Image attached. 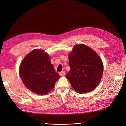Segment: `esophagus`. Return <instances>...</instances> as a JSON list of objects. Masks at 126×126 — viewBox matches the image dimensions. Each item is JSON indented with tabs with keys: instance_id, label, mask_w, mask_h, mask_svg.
I'll list each match as a JSON object with an SVG mask.
<instances>
[{
	"instance_id": "1",
	"label": "esophagus",
	"mask_w": 126,
	"mask_h": 126,
	"mask_svg": "<svg viewBox=\"0 0 126 126\" xmlns=\"http://www.w3.org/2000/svg\"><path fill=\"white\" fill-rule=\"evenodd\" d=\"M65 74H66V72L65 71H61V72H59V75L61 76H63Z\"/></svg>"
}]
</instances>
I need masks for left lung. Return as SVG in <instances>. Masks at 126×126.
Instances as JSON below:
<instances>
[{"instance_id":"1","label":"left lung","mask_w":126,"mask_h":126,"mask_svg":"<svg viewBox=\"0 0 126 126\" xmlns=\"http://www.w3.org/2000/svg\"><path fill=\"white\" fill-rule=\"evenodd\" d=\"M70 70L66 75L75 90L83 94L94 90L100 83L104 66L96 52L84 44L76 45L69 55Z\"/></svg>"}]
</instances>
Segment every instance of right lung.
Returning <instances> with one entry per match:
<instances>
[{
	"mask_svg": "<svg viewBox=\"0 0 126 126\" xmlns=\"http://www.w3.org/2000/svg\"><path fill=\"white\" fill-rule=\"evenodd\" d=\"M19 74L25 86L40 95L48 94L59 78L49 55L40 49H35L26 56L21 63Z\"/></svg>",
	"mask_w": 126,
	"mask_h": 126,
	"instance_id": "obj_1",
	"label": "right lung"
}]
</instances>
